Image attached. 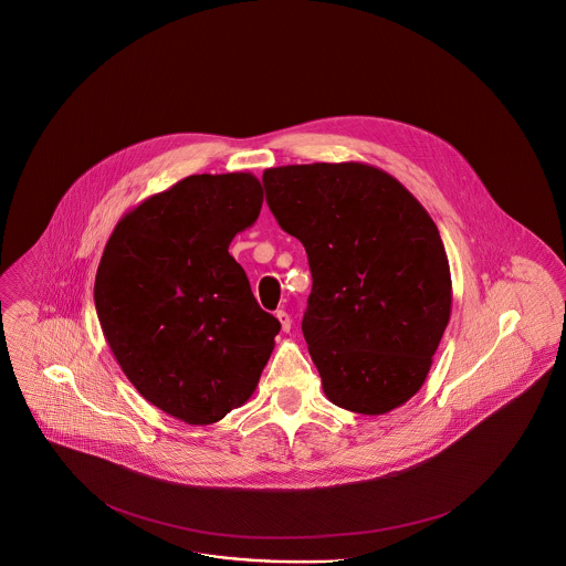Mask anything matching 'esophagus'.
Returning <instances> with one entry per match:
<instances>
[{
	"label": "esophagus",
	"instance_id": "obj_1",
	"mask_svg": "<svg viewBox=\"0 0 566 566\" xmlns=\"http://www.w3.org/2000/svg\"><path fill=\"white\" fill-rule=\"evenodd\" d=\"M276 319L281 322V329H283V332H290V329H292V317H290V313L279 311V313H276Z\"/></svg>",
	"mask_w": 566,
	"mask_h": 566
}]
</instances>
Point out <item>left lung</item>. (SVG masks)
Here are the masks:
<instances>
[{
	"mask_svg": "<svg viewBox=\"0 0 566 566\" xmlns=\"http://www.w3.org/2000/svg\"><path fill=\"white\" fill-rule=\"evenodd\" d=\"M262 180L279 226L308 255L302 334L329 402L361 416L402 407L423 386L451 315L437 223L368 164L279 166Z\"/></svg>",
	"mask_w": 566,
	"mask_h": 566,
	"instance_id": "obj_1",
	"label": "left lung"
}]
</instances>
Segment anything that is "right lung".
I'll return each instance as SVG.
<instances>
[{
	"label": "right lung",
	"instance_id": "right-lung-1",
	"mask_svg": "<svg viewBox=\"0 0 566 566\" xmlns=\"http://www.w3.org/2000/svg\"><path fill=\"white\" fill-rule=\"evenodd\" d=\"M262 202L249 172L193 175L129 210L104 247L93 287L102 332L132 386L185 423L244 405L274 349L281 324L228 253Z\"/></svg>",
	"mask_w": 566,
	"mask_h": 566
}]
</instances>
